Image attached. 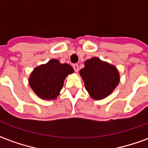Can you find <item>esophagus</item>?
Instances as JSON below:
<instances>
[{
  "instance_id": "esophagus-1",
  "label": "esophagus",
  "mask_w": 148,
  "mask_h": 148,
  "mask_svg": "<svg viewBox=\"0 0 148 148\" xmlns=\"http://www.w3.org/2000/svg\"><path fill=\"white\" fill-rule=\"evenodd\" d=\"M73 67H74L75 72H77V71H79V66H78V64H74L73 65Z\"/></svg>"
}]
</instances>
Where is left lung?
Listing matches in <instances>:
<instances>
[{
    "label": "left lung",
    "mask_w": 148,
    "mask_h": 148,
    "mask_svg": "<svg viewBox=\"0 0 148 148\" xmlns=\"http://www.w3.org/2000/svg\"><path fill=\"white\" fill-rule=\"evenodd\" d=\"M86 90L95 100L106 98L112 93L120 82V74L116 68L94 58L85 62V67L80 71Z\"/></svg>",
    "instance_id": "8db88e82"
}]
</instances>
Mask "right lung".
Returning <instances> with one entry per match:
<instances>
[{"instance_id":"1","label":"right lung","mask_w":148,"mask_h":148,"mask_svg":"<svg viewBox=\"0 0 148 148\" xmlns=\"http://www.w3.org/2000/svg\"><path fill=\"white\" fill-rule=\"evenodd\" d=\"M72 73L74 69L71 65L51 59L34 69L29 77V85L40 98L54 100L60 93L65 78Z\"/></svg>"}]
</instances>
